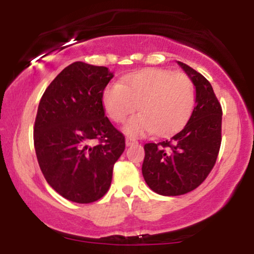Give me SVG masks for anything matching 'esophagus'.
Wrapping results in <instances>:
<instances>
[{
  "label": "esophagus",
  "mask_w": 254,
  "mask_h": 254,
  "mask_svg": "<svg viewBox=\"0 0 254 254\" xmlns=\"http://www.w3.org/2000/svg\"><path fill=\"white\" fill-rule=\"evenodd\" d=\"M125 143H127V147H130V145L137 144V141H136L135 138H131V137H127V139H125Z\"/></svg>",
  "instance_id": "34e87169"
}]
</instances>
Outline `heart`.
Returning a JSON list of instances; mask_svg holds the SVG:
<instances>
[{
  "instance_id": "heart-1",
  "label": "heart",
  "mask_w": 254,
  "mask_h": 254,
  "mask_svg": "<svg viewBox=\"0 0 254 254\" xmlns=\"http://www.w3.org/2000/svg\"><path fill=\"white\" fill-rule=\"evenodd\" d=\"M193 103L190 78L155 68L132 72L103 93L104 109L116 123L124 122L138 105L142 113L130 118L123 127L131 136L174 132L190 118Z\"/></svg>"
}]
</instances>
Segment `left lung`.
<instances>
[{
  "instance_id": "1",
  "label": "left lung",
  "mask_w": 254,
  "mask_h": 254,
  "mask_svg": "<svg viewBox=\"0 0 254 254\" xmlns=\"http://www.w3.org/2000/svg\"><path fill=\"white\" fill-rule=\"evenodd\" d=\"M196 87V106L185 127L170 139L144 145L142 174L162 196H180L202 184L221 147L222 107L210 82L188 64L178 62Z\"/></svg>"
}]
</instances>
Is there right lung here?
Wrapping results in <instances>:
<instances>
[{
    "label": "right lung",
    "mask_w": 254,
    "mask_h": 254,
    "mask_svg": "<svg viewBox=\"0 0 254 254\" xmlns=\"http://www.w3.org/2000/svg\"><path fill=\"white\" fill-rule=\"evenodd\" d=\"M112 77L106 66L75 62L49 84L38 106L33 135L38 164L49 185L71 202L100 199L125 149L124 135L103 106ZM94 140L98 143L90 146Z\"/></svg>",
    "instance_id": "right-lung-1"
}]
</instances>
